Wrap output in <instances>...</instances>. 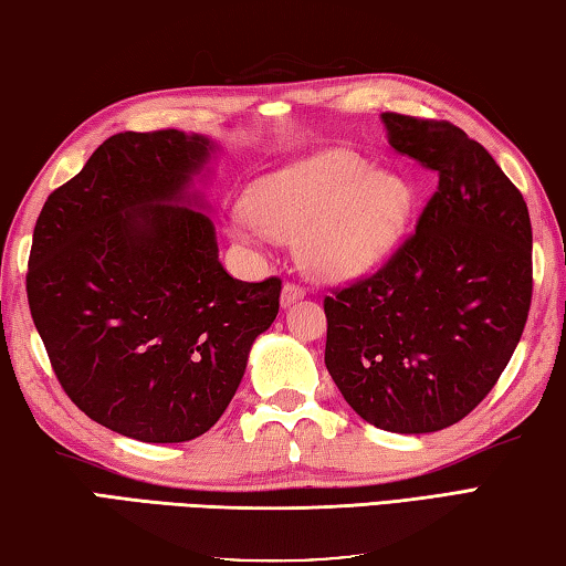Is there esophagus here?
<instances>
[{
    "mask_svg": "<svg viewBox=\"0 0 566 566\" xmlns=\"http://www.w3.org/2000/svg\"><path fill=\"white\" fill-rule=\"evenodd\" d=\"M301 297H305V287L297 285V283H285L283 285V293H281V303L283 305H291L295 301H301Z\"/></svg>",
    "mask_w": 566,
    "mask_h": 566,
    "instance_id": "1",
    "label": "esophagus"
}]
</instances>
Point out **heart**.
Instances as JSON below:
<instances>
[{
	"instance_id": "heart-1",
	"label": "heart",
	"mask_w": 566,
	"mask_h": 566,
	"mask_svg": "<svg viewBox=\"0 0 566 566\" xmlns=\"http://www.w3.org/2000/svg\"><path fill=\"white\" fill-rule=\"evenodd\" d=\"M411 189L375 175L347 150L319 153L263 177L229 223L243 243L295 239L297 259L317 279L365 275L397 247L411 214Z\"/></svg>"
}]
</instances>
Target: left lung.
Segmentation results:
<instances>
[{"label": "left lung", "instance_id": "left-lung-1", "mask_svg": "<svg viewBox=\"0 0 566 566\" xmlns=\"http://www.w3.org/2000/svg\"><path fill=\"white\" fill-rule=\"evenodd\" d=\"M389 145L439 175L381 269L325 297V365L361 419L431 433L481 403L522 337L532 227L520 189L446 120L381 113Z\"/></svg>", "mask_w": 566, "mask_h": 566}]
</instances>
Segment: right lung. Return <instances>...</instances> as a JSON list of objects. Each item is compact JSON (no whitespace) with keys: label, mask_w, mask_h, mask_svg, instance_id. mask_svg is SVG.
<instances>
[{"label":"right lung","mask_w":566,"mask_h":566,"mask_svg":"<svg viewBox=\"0 0 566 566\" xmlns=\"http://www.w3.org/2000/svg\"><path fill=\"white\" fill-rule=\"evenodd\" d=\"M214 153L197 133H117L36 219L27 295L51 367L88 419L127 439L207 433L279 315L281 279H231L199 211L195 179Z\"/></svg>","instance_id":"obj_1"}]
</instances>
